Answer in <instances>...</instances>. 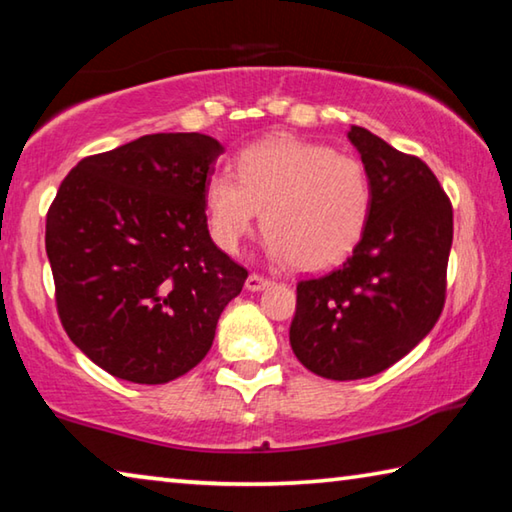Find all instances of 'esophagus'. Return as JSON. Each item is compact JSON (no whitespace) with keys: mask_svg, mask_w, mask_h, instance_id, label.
Listing matches in <instances>:
<instances>
[{"mask_svg":"<svg viewBox=\"0 0 512 512\" xmlns=\"http://www.w3.org/2000/svg\"><path fill=\"white\" fill-rule=\"evenodd\" d=\"M270 279H265V276H261V274H249L247 276V281H245V288L247 290H251V292H258V290H265L267 286H270Z\"/></svg>","mask_w":512,"mask_h":512,"instance_id":"34e87169","label":"esophagus"}]
</instances>
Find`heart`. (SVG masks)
I'll return each instance as SVG.
<instances>
[{
  "label": "heart",
  "mask_w": 512,
  "mask_h": 512,
  "mask_svg": "<svg viewBox=\"0 0 512 512\" xmlns=\"http://www.w3.org/2000/svg\"><path fill=\"white\" fill-rule=\"evenodd\" d=\"M236 172L206 183L208 226L222 249H238L258 211L270 254L306 272L342 263L363 238L374 192L356 156L276 136L242 149Z\"/></svg>",
  "instance_id": "b5f03b06"
}]
</instances>
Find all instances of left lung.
Wrapping results in <instances>:
<instances>
[{
  "label": "left lung",
  "mask_w": 512,
  "mask_h": 512,
  "mask_svg": "<svg viewBox=\"0 0 512 512\" xmlns=\"http://www.w3.org/2000/svg\"><path fill=\"white\" fill-rule=\"evenodd\" d=\"M351 145L372 181V215L338 270L297 283L290 347L331 381L367 379L426 338L445 308L454 208L422 158L363 127Z\"/></svg>",
  "instance_id": "left-lung-1"
}]
</instances>
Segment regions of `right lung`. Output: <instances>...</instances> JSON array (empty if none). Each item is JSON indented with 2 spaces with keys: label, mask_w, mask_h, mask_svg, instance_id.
<instances>
[{
  "label": "right lung",
  "mask_w": 512,
  "mask_h": 512,
  "mask_svg": "<svg viewBox=\"0 0 512 512\" xmlns=\"http://www.w3.org/2000/svg\"><path fill=\"white\" fill-rule=\"evenodd\" d=\"M222 145L152 133L83 158L47 211L56 311L117 379L158 385L201 363L247 270L211 240L206 183Z\"/></svg>",
  "instance_id": "add662e5"
}]
</instances>
